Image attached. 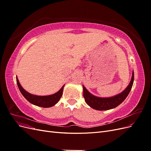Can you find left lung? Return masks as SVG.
<instances>
[{
    "mask_svg": "<svg viewBox=\"0 0 151 151\" xmlns=\"http://www.w3.org/2000/svg\"><path fill=\"white\" fill-rule=\"evenodd\" d=\"M134 79V73L133 72L131 81L129 86H127V88L122 93L115 96L108 98L94 96L93 94L89 93L88 91L83 86V96L85 99V101L91 108L99 111L108 110V109L115 108L124 101L127 96L129 95L132 86H133Z\"/></svg>",
    "mask_w": 151,
    "mask_h": 151,
    "instance_id": "left-lung-1",
    "label": "left lung"
}]
</instances>
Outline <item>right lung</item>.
Listing matches in <instances>:
<instances>
[{"instance_id":"add662e5","label":"right lung","mask_w":151,"mask_h":151,"mask_svg":"<svg viewBox=\"0 0 151 151\" xmlns=\"http://www.w3.org/2000/svg\"><path fill=\"white\" fill-rule=\"evenodd\" d=\"M16 82L18 88L19 89L21 94L23 95V96L28 100L29 102L33 104L36 106L43 107V108H49L54 106L55 104H57L60 98L62 96L63 89L64 86L62 87V88L58 91L55 94L50 95V96H36L31 94L26 91L23 88H22L19 81L16 77Z\"/></svg>"}]
</instances>
